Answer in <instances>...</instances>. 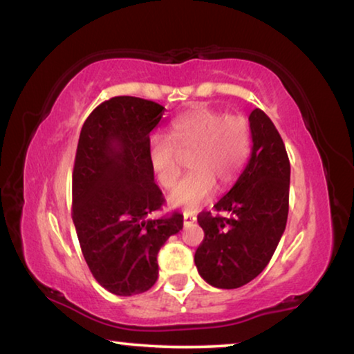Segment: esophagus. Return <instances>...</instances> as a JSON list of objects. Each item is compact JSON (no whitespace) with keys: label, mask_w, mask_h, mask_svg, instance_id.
I'll return each mask as SVG.
<instances>
[{"label":"esophagus","mask_w":354,"mask_h":354,"mask_svg":"<svg viewBox=\"0 0 354 354\" xmlns=\"http://www.w3.org/2000/svg\"><path fill=\"white\" fill-rule=\"evenodd\" d=\"M195 221H196V216L193 214V212H188V211L183 212V224H190V222H195Z\"/></svg>","instance_id":"1"}]
</instances>
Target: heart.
<instances>
[{
  "label": "heart",
  "mask_w": 354,
  "mask_h": 354,
  "mask_svg": "<svg viewBox=\"0 0 354 354\" xmlns=\"http://www.w3.org/2000/svg\"><path fill=\"white\" fill-rule=\"evenodd\" d=\"M250 125L240 115L198 108L174 119L167 137H151L148 156L158 182L172 188L180 177L182 156H190L192 174L169 195V205L196 211L221 188L236 180L250 154Z\"/></svg>",
  "instance_id": "heart-1"
}]
</instances>
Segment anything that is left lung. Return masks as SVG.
<instances>
[{"label": "left lung", "instance_id": "obj_1", "mask_svg": "<svg viewBox=\"0 0 354 354\" xmlns=\"http://www.w3.org/2000/svg\"><path fill=\"white\" fill-rule=\"evenodd\" d=\"M251 158L239 180L216 203L225 216L198 214L205 239L195 253L198 272L217 288H239L269 264L287 225L290 161L283 140L264 111L250 114Z\"/></svg>", "mask_w": 354, "mask_h": 354}]
</instances>
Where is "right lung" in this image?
I'll use <instances>...</instances> for the list:
<instances>
[{"instance_id": "add662e5", "label": "right lung", "mask_w": 354, "mask_h": 354, "mask_svg": "<svg viewBox=\"0 0 354 354\" xmlns=\"http://www.w3.org/2000/svg\"><path fill=\"white\" fill-rule=\"evenodd\" d=\"M162 113L154 101L114 96L91 111L77 145L72 221L90 272L119 297L156 283L159 250L183 227L180 212L153 217L166 201L148 156Z\"/></svg>"}]
</instances>
